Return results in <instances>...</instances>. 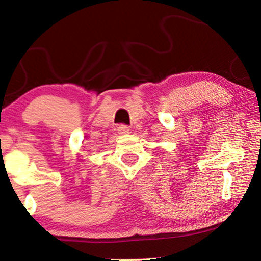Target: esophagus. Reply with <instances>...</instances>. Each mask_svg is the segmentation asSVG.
I'll return each instance as SVG.
<instances>
[{
	"label": "esophagus",
	"instance_id": "1",
	"mask_svg": "<svg viewBox=\"0 0 261 261\" xmlns=\"http://www.w3.org/2000/svg\"><path fill=\"white\" fill-rule=\"evenodd\" d=\"M117 131H118V134H121V135H126V134H130L131 129L129 126L122 124V125L117 126Z\"/></svg>",
	"mask_w": 261,
	"mask_h": 261
}]
</instances>
